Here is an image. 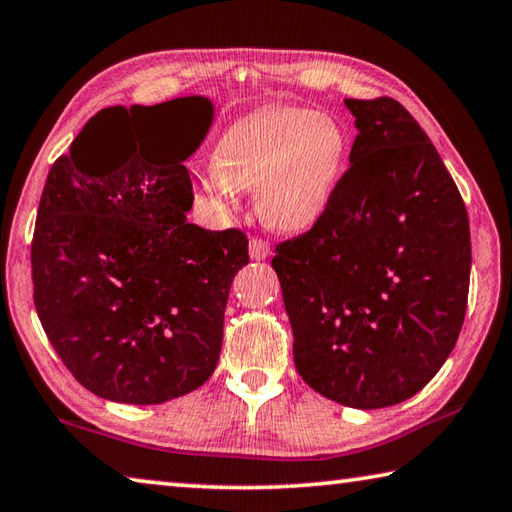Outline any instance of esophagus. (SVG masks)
<instances>
[{
	"label": "esophagus",
	"mask_w": 512,
	"mask_h": 512,
	"mask_svg": "<svg viewBox=\"0 0 512 512\" xmlns=\"http://www.w3.org/2000/svg\"><path fill=\"white\" fill-rule=\"evenodd\" d=\"M248 253H250V257L259 262V259H266L268 255H271V244H268V241L262 237H253L248 244Z\"/></svg>",
	"instance_id": "obj_1"
}]
</instances>
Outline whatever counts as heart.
Here are the masks:
<instances>
[{"mask_svg":"<svg viewBox=\"0 0 512 512\" xmlns=\"http://www.w3.org/2000/svg\"><path fill=\"white\" fill-rule=\"evenodd\" d=\"M348 162V135L329 115L277 106L237 119L198 183L223 205L257 189V212L280 232H302L332 203Z\"/></svg>","mask_w":512,"mask_h":512,"instance_id":"1","label":"heart"}]
</instances>
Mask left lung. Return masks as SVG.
<instances>
[{
  "mask_svg": "<svg viewBox=\"0 0 512 512\" xmlns=\"http://www.w3.org/2000/svg\"><path fill=\"white\" fill-rule=\"evenodd\" d=\"M359 135L320 221L275 246L293 361L352 409L400 404L454 350L470 291V221L436 146L391 97L345 99Z\"/></svg>",
  "mask_w": 512,
  "mask_h": 512,
  "instance_id": "obj_1",
  "label": "left lung"
}]
</instances>
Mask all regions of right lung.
<instances>
[{
    "label": "right lung",
    "mask_w": 512,
    "mask_h": 512,
    "mask_svg": "<svg viewBox=\"0 0 512 512\" xmlns=\"http://www.w3.org/2000/svg\"><path fill=\"white\" fill-rule=\"evenodd\" d=\"M205 97L106 108L49 169L31 241L33 302L81 386L121 404L196 391L219 361L230 284L248 264L241 230L187 223L185 160L210 131ZM133 118L132 153L103 165L100 137Z\"/></svg>",
    "instance_id": "1"
}]
</instances>
